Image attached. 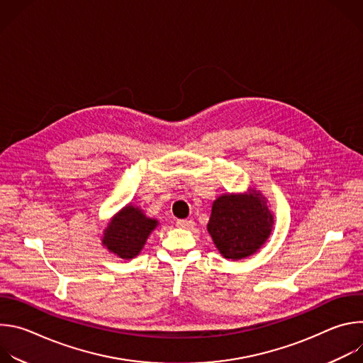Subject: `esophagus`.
I'll return each mask as SVG.
<instances>
[{"label":"esophagus","instance_id":"1","mask_svg":"<svg viewBox=\"0 0 363 363\" xmlns=\"http://www.w3.org/2000/svg\"><path fill=\"white\" fill-rule=\"evenodd\" d=\"M177 227L188 230V228H192V227H194V221H192V220H178V221H177Z\"/></svg>","mask_w":363,"mask_h":363}]
</instances>
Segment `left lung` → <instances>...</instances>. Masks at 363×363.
<instances>
[{
  "label": "left lung",
  "mask_w": 363,
  "mask_h": 363,
  "mask_svg": "<svg viewBox=\"0 0 363 363\" xmlns=\"http://www.w3.org/2000/svg\"><path fill=\"white\" fill-rule=\"evenodd\" d=\"M274 217L266 198L250 189L245 194H224L213 203L206 225L224 258L241 260L260 248L272 234Z\"/></svg>",
  "instance_id": "obj_1"
}]
</instances>
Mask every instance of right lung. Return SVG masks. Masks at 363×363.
Listing matches in <instances>:
<instances>
[{
	"mask_svg": "<svg viewBox=\"0 0 363 363\" xmlns=\"http://www.w3.org/2000/svg\"><path fill=\"white\" fill-rule=\"evenodd\" d=\"M158 220L149 218L132 203L122 208L103 233L101 244L121 258H133L143 248L149 234L157 228Z\"/></svg>",
	"mask_w": 363,
	"mask_h": 363,
	"instance_id": "obj_1",
	"label": "right lung"
}]
</instances>
